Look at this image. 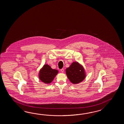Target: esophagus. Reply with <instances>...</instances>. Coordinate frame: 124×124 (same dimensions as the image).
Wrapping results in <instances>:
<instances>
[{
    "label": "esophagus",
    "instance_id": "obj_1",
    "mask_svg": "<svg viewBox=\"0 0 124 124\" xmlns=\"http://www.w3.org/2000/svg\"><path fill=\"white\" fill-rule=\"evenodd\" d=\"M61 70V71L62 72V73H63L64 70V69H61V70Z\"/></svg>",
    "mask_w": 124,
    "mask_h": 124
}]
</instances>
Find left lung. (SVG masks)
<instances>
[{
	"label": "left lung",
	"instance_id": "1",
	"mask_svg": "<svg viewBox=\"0 0 124 124\" xmlns=\"http://www.w3.org/2000/svg\"><path fill=\"white\" fill-rule=\"evenodd\" d=\"M66 74L70 81L74 84L82 82L85 77L83 66L77 62H74L66 70Z\"/></svg>",
	"mask_w": 124,
	"mask_h": 124
}]
</instances>
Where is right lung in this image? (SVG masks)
<instances>
[{"mask_svg": "<svg viewBox=\"0 0 124 124\" xmlns=\"http://www.w3.org/2000/svg\"><path fill=\"white\" fill-rule=\"evenodd\" d=\"M57 70L52 69L48 65H45L39 71V78L42 82L46 84L50 83L58 73Z\"/></svg>", "mask_w": 124, "mask_h": 124, "instance_id": "1", "label": "right lung"}]
</instances>
